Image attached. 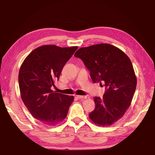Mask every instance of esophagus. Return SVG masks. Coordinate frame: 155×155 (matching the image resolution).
Instances as JSON below:
<instances>
[{
  "instance_id": "1",
  "label": "esophagus",
  "mask_w": 155,
  "mask_h": 155,
  "mask_svg": "<svg viewBox=\"0 0 155 155\" xmlns=\"http://www.w3.org/2000/svg\"><path fill=\"white\" fill-rule=\"evenodd\" d=\"M78 98V99H85V98H87V96H81V95H78L76 96Z\"/></svg>"
}]
</instances>
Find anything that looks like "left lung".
I'll list each match as a JSON object with an SVG mask.
<instances>
[{
	"mask_svg": "<svg viewBox=\"0 0 155 155\" xmlns=\"http://www.w3.org/2000/svg\"><path fill=\"white\" fill-rule=\"evenodd\" d=\"M74 56L82 59L94 83L105 87L103 97H94L96 107L89 118L99 126L111 125L132 101L137 83L132 63L122 50L110 44L81 48Z\"/></svg>",
	"mask_w": 155,
	"mask_h": 155,
	"instance_id": "8db88e82",
	"label": "left lung"
}]
</instances>
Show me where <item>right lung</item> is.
<instances>
[{"mask_svg": "<svg viewBox=\"0 0 155 155\" xmlns=\"http://www.w3.org/2000/svg\"><path fill=\"white\" fill-rule=\"evenodd\" d=\"M78 46L61 48L44 45L33 50L21 64L18 73L22 100L35 119L48 126L62 122L74 101L73 96L54 92L63 67Z\"/></svg>", "mask_w": 155, "mask_h": 155, "instance_id": "add662e5", "label": "right lung"}]
</instances>
